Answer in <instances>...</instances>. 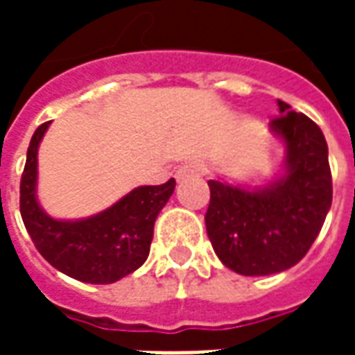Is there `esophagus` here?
Instances as JSON below:
<instances>
[{
    "mask_svg": "<svg viewBox=\"0 0 355 355\" xmlns=\"http://www.w3.org/2000/svg\"><path fill=\"white\" fill-rule=\"evenodd\" d=\"M205 173V167L201 165L200 162H190V163H184L182 167H178L177 171V180H186V178H196V177H201Z\"/></svg>",
    "mask_w": 355,
    "mask_h": 355,
    "instance_id": "34e87169",
    "label": "esophagus"
}]
</instances>
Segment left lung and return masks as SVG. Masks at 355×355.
Instances as JSON below:
<instances>
[{
	"instance_id": "left-lung-1",
	"label": "left lung",
	"mask_w": 355,
	"mask_h": 355,
	"mask_svg": "<svg viewBox=\"0 0 355 355\" xmlns=\"http://www.w3.org/2000/svg\"><path fill=\"white\" fill-rule=\"evenodd\" d=\"M277 108L270 131L285 146L282 173L253 188L209 180L207 236L224 266L241 275L279 274L302 261L333 201L323 132L287 102Z\"/></svg>"
}]
</instances>
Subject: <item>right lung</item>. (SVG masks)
Listing matches in <instances>:
<instances>
[{"instance_id":"obj_1","label":"right lung","mask_w":355,"mask_h":355,"mask_svg":"<svg viewBox=\"0 0 355 355\" xmlns=\"http://www.w3.org/2000/svg\"><path fill=\"white\" fill-rule=\"evenodd\" d=\"M49 125H40L28 146L20 178L24 226L35 249L58 272L94 285L119 282L146 262L155 218L175 192V178L159 186H139L87 218H55L37 201V150Z\"/></svg>"}]
</instances>
